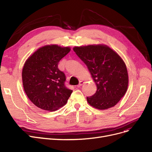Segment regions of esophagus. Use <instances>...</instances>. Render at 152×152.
<instances>
[{"instance_id": "1", "label": "esophagus", "mask_w": 152, "mask_h": 152, "mask_svg": "<svg viewBox=\"0 0 152 152\" xmlns=\"http://www.w3.org/2000/svg\"><path fill=\"white\" fill-rule=\"evenodd\" d=\"M84 83L83 81H79L78 85L77 86V87H80Z\"/></svg>"}]
</instances>
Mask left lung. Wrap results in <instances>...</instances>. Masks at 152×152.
Instances as JSON below:
<instances>
[{
	"label": "left lung",
	"mask_w": 152,
	"mask_h": 152,
	"mask_svg": "<svg viewBox=\"0 0 152 152\" xmlns=\"http://www.w3.org/2000/svg\"><path fill=\"white\" fill-rule=\"evenodd\" d=\"M88 68L97 91L87 97L89 104L103 110L116 105L125 95L129 84L126 64L114 50L104 44L73 47Z\"/></svg>",
	"instance_id": "8db88e82"
}]
</instances>
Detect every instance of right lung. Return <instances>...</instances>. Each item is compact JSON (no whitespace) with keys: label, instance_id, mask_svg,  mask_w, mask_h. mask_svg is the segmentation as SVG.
Masks as SVG:
<instances>
[{"label":"right lung","instance_id":"add662e5","mask_svg":"<svg viewBox=\"0 0 152 152\" xmlns=\"http://www.w3.org/2000/svg\"><path fill=\"white\" fill-rule=\"evenodd\" d=\"M70 50L69 47L46 45L31 55L24 64V91L38 108L54 111L67 103L73 91L64 84L65 75L58 69V64Z\"/></svg>","mask_w":152,"mask_h":152}]
</instances>
